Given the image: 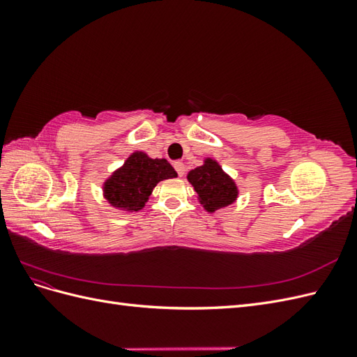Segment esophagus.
Returning a JSON list of instances; mask_svg holds the SVG:
<instances>
[{
	"instance_id": "1",
	"label": "esophagus",
	"mask_w": 357,
	"mask_h": 357,
	"mask_svg": "<svg viewBox=\"0 0 357 357\" xmlns=\"http://www.w3.org/2000/svg\"><path fill=\"white\" fill-rule=\"evenodd\" d=\"M174 168H176L177 174H178L180 177L185 176V171H186V168H185V164H183V162H180V160L174 162Z\"/></svg>"
}]
</instances>
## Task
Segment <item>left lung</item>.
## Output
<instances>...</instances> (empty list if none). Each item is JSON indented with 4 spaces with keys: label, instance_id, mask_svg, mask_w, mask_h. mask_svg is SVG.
I'll use <instances>...</instances> for the list:
<instances>
[{
    "label": "left lung",
    "instance_id": "left-lung-1",
    "mask_svg": "<svg viewBox=\"0 0 357 357\" xmlns=\"http://www.w3.org/2000/svg\"><path fill=\"white\" fill-rule=\"evenodd\" d=\"M188 180L198 193L199 204L208 213L228 207L238 198L235 181L222 169L219 162L211 158H205L201 167L190 169Z\"/></svg>",
    "mask_w": 357,
    "mask_h": 357
}]
</instances>
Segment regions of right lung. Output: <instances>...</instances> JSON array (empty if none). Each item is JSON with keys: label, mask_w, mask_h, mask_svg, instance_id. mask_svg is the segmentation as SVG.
Returning a JSON list of instances; mask_svg holds the SVG:
<instances>
[{"label": "right lung", "mask_w": 357, "mask_h": 357, "mask_svg": "<svg viewBox=\"0 0 357 357\" xmlns=\"http://www.w3.org/2000/svg\"><path fill=\"white\" fill-rule=\"evenodd\" d=\"M174 177L177 172L167 159H152L144 152H134L104 181L102 195L117 210L139 211L159 181Z\"/></svg>", "instance_id": "1"}]
</instances>
